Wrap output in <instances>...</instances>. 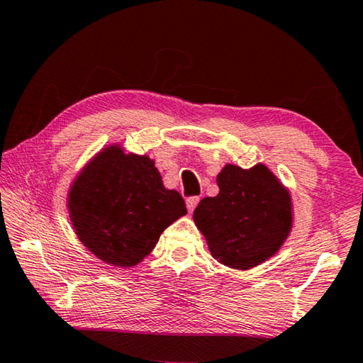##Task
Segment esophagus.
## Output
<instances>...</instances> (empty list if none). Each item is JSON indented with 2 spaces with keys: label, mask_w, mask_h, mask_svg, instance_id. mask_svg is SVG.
Segmentation results:
<instances>
[{
  "label": "esophagus",
  "mask_w": 363,
  "mask_h": 363,
  "mask_svg": "<svg viewBox=\"0 0 363 363\" xmlns=\"http://www.w3.org/2000/svg\"><path fill=\"white\" fill-rule=\"evenodd\" d=\"M199 201H200L199 196H189V199L186 200V205H187L189 213H192L195 210L196 205H199Z\"/></svg>",
  "instance_id": "obj_1"
}]
</instances>
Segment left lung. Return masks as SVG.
Wrapping results in <instances>:
<instances>
[{"label": "left lung", "mask_w": 363, "mask_h": 363, "mask_svg": "<svg viewBox=\"0 0 363 363\" xmlns=\"http://www.w3.org/2000/svg\"><path fill=\"white\" fill-rule=\"evenodd\" d=\"M219 194L206 196L194 220L211 256L227 267L247 270L280 250L293 225L290 192L266 164L243 169L225 164Z\"/></svg>", "instance_id": "8db88e82"}]
</instances>
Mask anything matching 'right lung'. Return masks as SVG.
I'll return each instance as SVG.
<instances>
[{
    "label": "right lung",
    "mask_w": 363,
    "mask_h": 363,
    "mask_svg": "<svg viewBox=\"0 0 363 363\" xmlns=\"http://www.w3.org/2000/svg\"><path fill=\"white\" fill-rule=\"evenodd\" d=\"M67 206L79 242L116 267L136 266L162 232L187 214L181 194L164 189L153 160L118 145L104 149L84 167Z\"/></svg>",
    "instance_id": "add662e5"
}]
</instances>
